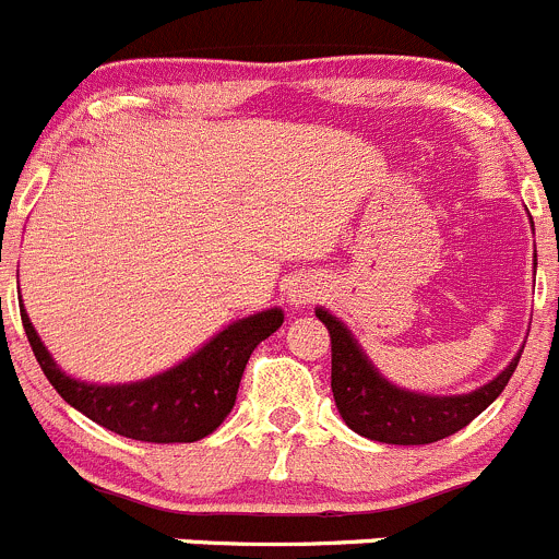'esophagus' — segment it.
<instances>
[{"label": "esophagus", "mask_w": 559, "mask_h": 559, "mask_svg": "<svg viewBox=\"0 0 559 559\" xmlns=\"http://www.w3.org/2000/svg\"><path fill=\"white\" fill-rule=\"evenodd\" d=\"M320 282L312 280V277H296L287 285V301L293 304V307H307V304H312L314 298L320 296Z\"/></svg>", "instance_id": "esophagus-1"}]
</instances>
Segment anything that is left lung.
Listing matches in <instances>:
<instances>
[{"instance_id":"1","label":"left lung","mask_w":559,"mask_h":559,"mask_svg":"<svg viewBox=\"0 0 559 559\" xmlns=\"http://www.w3.org/2000/svg\"><path fill=\"white\" fill-rule=\"evenodd\" d=\"M314 314L331 334V391L342 421L361 438L389 445L438 443L465 429L502 394L524 350L522 345L497 378L469 394H418L391 383L336 314L323 307H314Z\"/></svg>"}]
</instances>
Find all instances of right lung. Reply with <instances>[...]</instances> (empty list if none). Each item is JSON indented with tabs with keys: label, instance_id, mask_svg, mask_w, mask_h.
Instances as JSON below:
<instances>
[{
	"label": "right lung",
	"instance_id": "obj_1",
	"mask_svg": "<svg viewBox=\"0 0 559 559\" xmlns=\"http://www.w3.org/2000/svg\"><path fill=\"white\" fill-rule=\"evenodd\" d=\"M21 320L37 364L70 407L121 438L143 443H195L212 435L234 411L252 350L280 329L285 312L272 307L234 320L185 361L135 383H86L73 378L43 345L24 301Z\"/></svg>",
	"mask_w": 559,
	"mask_h": 559
}]
</instances>
